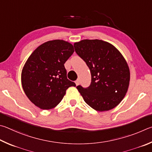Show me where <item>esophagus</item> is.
I'll return each mask as SVG.
<instances>
[{"label": "esophagus", "instance_id": "esophagus-1", "mask_svg": "<svg viewBox=\"0 0 152 152\" xmlns=\"http://www.w3.org/2000/svg\"><path fill=\"white\" fill-rule=\"evenodd\" d=\"M79 82H80V81H79V79H77V80H76L75 81V83L76 86H78V85L79 84Z\"/></svg>", "mask_w": 152, "mask_h": 152}]
</instances>
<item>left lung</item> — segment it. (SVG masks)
<instances>
[{
	"instance_id": "8db88e82",
	"label": "left lung",
	"mask_w": 152,
	"mask_h": 152,
	"mask_svg": "<svg viewBox=\"0 0 152 152\" xmlns=\"http://www.w3.org/2000/svg\"><path fill=\"white\" fill-rule=\"evenodd\" d=\"M74 47L91 71L90 86L77 87L85 102L98 111L115 107L129 85V69L123 55L113 45L99 39L82 40Z\"/></svg>"
}]
</instances>
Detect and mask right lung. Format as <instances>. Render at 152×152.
<instances>
[{"label":"right lung","mask_w":152,"mask_h":152,"mask_svg":"<svg viewBox=\"0 0 152 152\" xmlns=\"http://www.w3.org/2000/svg\"><path fill=\"white\" fill-rule=\"evenodd\" d=\"M74 52L63 40L44 42L32 53L21 73L23 89L29 100L42 110L56 107L69 87L76 85L66 77L64 64Z\"/></svg>","instance_id":"right-lung-1"}]
</instances>
